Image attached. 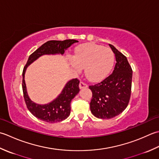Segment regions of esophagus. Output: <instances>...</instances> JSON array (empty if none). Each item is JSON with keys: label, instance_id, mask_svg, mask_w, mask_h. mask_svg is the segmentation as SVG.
<instances>
[{"label": "esophagus", "instance_id": "obj_1", "mask_svg": "<svg viewBox=\"0 0 159 159\" xmlns=\"http://www.w3.org/2000/svg\"><path fill=\"white\" fill-rule=\"evenodd\" d=\"M79 86H80V89H84V88H87V87H88V85H87L86 83H84V82H80Z\"/></svg>", "mask_w": 159, "mask_h": 159}]
</instances>
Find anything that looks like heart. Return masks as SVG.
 Instances as JSON below:
<instances>
[{
	"label": "heart",
	"mask_w": 159,
	"mask_h": 159,
	"mask_svg": "<svg viewBox=\"0 0 159 159\" xmlns=\"http://www.w3.org/2000/svg\"><path fill=\"white\" fill-rule=\"evenodd\" d=\"M69 62L76 72L85 69L87 78L92 82H99L111 71L115 63V54L108 47L93 43L83 44L76 47Z\"/></svg>",
	"instance_id": "heart-1"
}]
</instances>
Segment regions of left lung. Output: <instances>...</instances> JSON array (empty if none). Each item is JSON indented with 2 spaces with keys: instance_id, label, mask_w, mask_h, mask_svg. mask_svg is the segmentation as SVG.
I'll return each mask as SVG.
<instances>
[{
  "instance_id": "1",
  "label": "left lung",
  "mask_w": 159,
  "mask_h": 159,
  "mask_svg": "<svg viewBox=\"0 0 159 159\" xmlns=\"http://www.w3.org/2000/svg\"><path fill=\"white\" fill-rule=\"evenodd\" d=\"M109 46L115 55L114 70L102 82L89 86L93 93L90 111L94 116L102 119L121 114L128 106L131 95L132 68L124 54L112 44Z\"/></svg>"
}]
</instances>
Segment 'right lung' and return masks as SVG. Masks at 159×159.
<instances>
[{"label":"right lung","instance_id":"right-lung-1","mask_svg":"<svg viewBox=\"0 0 159 159\" xmlns=\"http://www.w3.org/2000/svg\"><path fill=\"white\" fill-rule=\"evenodd\" d=\"M75 40H50L45 43L31 54L22 71V91L26 105L29 111L35 117L48 123L60 122L66 119L70 113V102L80 91L78 79H73L68 82L62 91L53 102L45 105H40L32 102L29 98L25 81V74L29 65L43 55L64 54L68 48L77 43Z\"/></svg>","mask_w":159,"mask_h":159}]
</instances>
